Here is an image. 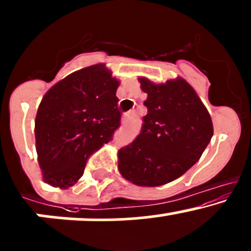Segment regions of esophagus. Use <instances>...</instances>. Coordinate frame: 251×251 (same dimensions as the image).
Masks as SVG:
<instances>
[{
    "instance_id": "esophagus-1",
    "label": "esophagus",
    "mask_w": 251,
    "mask_h": 251,
    "mask_svg": "<svg viewBox=\"0 0 251 251\" xmlns=\"http://www.w3.org/2000/svg\"><path fill=\"white\" fill-rule=\"evenodd\" d=\"M130 120H131V113H125L123 117V123L127 124Z\"/></svg>"
}]
</instances>
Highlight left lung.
<instances>
[{
  "instance_id": "left-lung-1",
  "label": "left lung",
  "mask_w": 251,
  "mask_h": 251,
  "mask_svg": "<svg viewBox=\"0 0 251 251\" xmlns=\"http://www.w3.org/2000/svg\"><path fill=\"white\" fill-rule=\"evenodd\" d=\"M148 94L141 133L118 152L121 176L139 186L176 180L200 160L213 137L207 108L183 78L154 84L138 78Z\"/></svg>"
}]
</instances>
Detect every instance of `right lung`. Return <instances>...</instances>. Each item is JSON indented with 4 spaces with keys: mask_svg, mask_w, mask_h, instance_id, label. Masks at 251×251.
Returning a JSON list of instances; mask_svg holds the SVG:
<instances>
[{
    "mask_svg": "<svg viewBox=\"0 0 251 251\" xmlns=\"http://www.w3.org/2000/svg\"><path fill=\"white\" fill-rule=\"evenodd\" d=\"M119 81L103 63L67 75L42 99L35 120L36 150L43 180L67 189L86 161L113 139L120 126Z\"/></svg>",
    "mask_w": 251,
    "mask_h": 251,
    "instance_id": "add662e5",
    "label": "right lung"
}]
</instances>
